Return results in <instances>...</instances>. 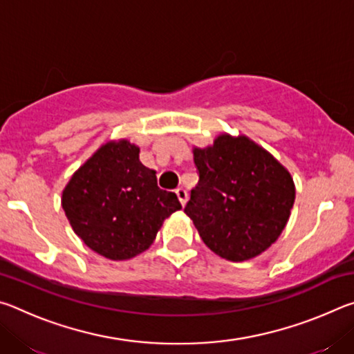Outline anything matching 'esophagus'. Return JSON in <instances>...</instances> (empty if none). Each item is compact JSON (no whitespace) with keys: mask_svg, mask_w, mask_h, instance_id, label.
I'll use <instances>...</instances> for the list:
<instances>
[{"mask_svg":"<svg viewBox=\"0 0 354 354\" xmlns=\"http://www.w3.org/2000/svg\"><path fill=\"white\" fill-rule=\"evenodd\" d=\"M176 196H178V200H179V203H181L183 206L185 205V203H187L189 195H187V190H185V189H183V187L176 189Z\"/></svg>","mask_w":354,"mask_h":354,"instance_id":"1","label":"esophagus"}]
</instances>
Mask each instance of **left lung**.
I'll list each match as a JSON object with an SVG mask.
<instances>
[{
	"label": "left lung",
	"mask_w": 354,
	"mask_h": 354,
	"mask_svg": "<svg viewBox=\"0 0 354 354\" xmlns=\"http://www.w3.org/2000/svg\"><path fill=\"white\" fill-rule=\"evenodd\" d=\"M198 185L184 212L215 254L247 261L277 241L295 201L290 173L247 137L223 134L194 149Z\"/></svg>",
	"instance_id": "8db88e82"
}]
</instances>
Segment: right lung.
<instances>
[{
    "label": "right lung",
    "mask_w": 354,
    "mask_h": 354,
    "mask_svg": "<svg viewBox=\"0 0 354 354\" xmlns=\"http://www.w3.org/2000/svg\"><path fill=\"white\" fill-rule=\"evenodd\" d=\"M62 207L88 248L122 261L149 248L181 203L173 192L158 187L156 171L139 160V148L122 140L101 147L71 176Z\"/></svg>",
    "instance_id": "obj_1"
}]
</instances>
